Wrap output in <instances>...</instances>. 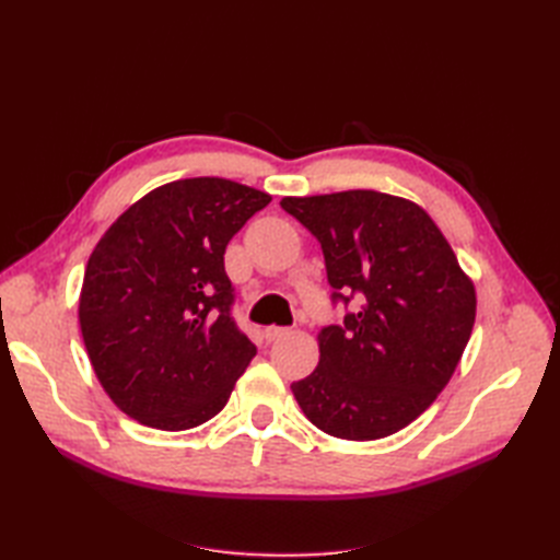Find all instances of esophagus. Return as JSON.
Returning <instances> with one entry per match:
<instances>
[{
  "label": "esophagus",
  "mask_w": 560,
  "mask_h": 560,
  "mask_svg": "<svg viewBox=\"0 0 560 560\" xmlns=\"http://www.w3.org/2000/svg\"><path fill=\"white\" fill-rule=\"evenodd\" d=\"M284 334H287L284 327H266V329H264V338H266L268 343H270V341H278V338L284 336Z\"/></svg>",
  "instance_id": "1"
}]
</instances>
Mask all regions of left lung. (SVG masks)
<instances>
[{"label": "left lung", "instance_id": "obj_1", "mask_svg": "<svg viewBox=\"0 0 560 560\" xmlns=\"http://www.w3.org/2000/svg\"><path fill=\"white\" fill-rule=\"evenodd\" d=\"M322 245L331 301H354L317 334L319 362L292 383L315 428L350 442L399 432L442 393L477 317L474 282L430 214L381 191L280 200Z\"/></svg>", "mask_w": 560, "mask_h": 560}]
</instances>
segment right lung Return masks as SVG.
Here are the masks:
<instances>
[{"mask_svg":"<svg viewBox=\"0 0 560 560\" xmlns=\"http://www.w3.org/2000/svg\"><path fill=\"white\" fill-rule=\"evenodd\" d=\"M270 196L194 177L130 206L95 245L79 325L100 385L142 425L179 432L224 409L257 348L231 315L229 241Z\"/></svg>","mask_w":560,"mask_h":560,"instance_id":"1","label":"right lung"}]
</instances>
